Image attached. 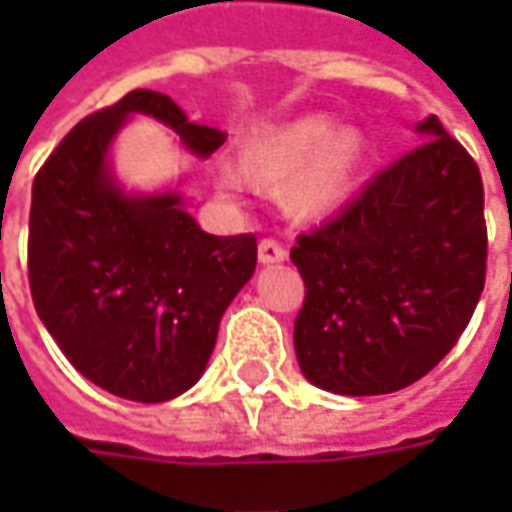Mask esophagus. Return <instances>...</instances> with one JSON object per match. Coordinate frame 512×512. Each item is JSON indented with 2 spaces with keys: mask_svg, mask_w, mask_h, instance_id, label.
Segmentation results:
<instances>
[{
  "mask_svg": "<svg viewBox=\"0 0 512 512\" xmlns=\"http://www.w3.org/2000/svg\"><path fill=\"white\" fill-rule=\"evenodd\" d=\"M287 250L276 239H262L259 242V262L262 265H273V262H285Z\"/></svg>",
  "mask_w": 512,
  "mask_h": 512,
  "instance_id": "obj_1",
  "label": "esophagus"
}]
</instances>
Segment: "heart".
<instances>
[{
  "label": "heart",
  "mask_w": 512,
  "mask_h": 512,
  "mask_svg": "<svg viewBox=\"0 0 512 512\" xmlns=\"http://www.w3.org/2000/svg\"><path fill=\"white\" fill-rule=\"evenodd\" d=\"M367 162L359 130H336L330 116H305L273 130L242 150V170L267 190H281L299 216H327L347 202ZM222 185L236 190L239 179L225 173Z\"/></svg>",
  "instance_id": "obj_1"
}]
</instances>
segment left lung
<instances>
[{
  "label": "left lung",
  "instance_id": "obj_1",
  "mask_svg": "<svg viewBox=\"0 0 512 512\" xmlns=\"http://www.w3.org/2000/svg\"><path fill=\"white\" fill-rule=\"evenodd\" d=\"M336 219L290 250L305 279L299 367L322 390L382 396L419 382L459 342L487 270L484 187L436 116Z\"/></svg>",
  "mask_w": 512,
  "mask_h": 512
}]
</instances>
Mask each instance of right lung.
<instances>
[{
	"label": "right lung",
	"mask_w": 512,
	"mask_h": 512,
	"mask_svg": "<svg viewBox=\"0 0 512 512\" xmlns=\"http://www.w3.org/2000/svg\"><path fill=\"white\" fill-rule=\"evenodd\" d=\"M130 113L165 122L196 156L225 142L156 90L90 113L33 179L28 279L42 325L85 379L156 404L205 373L222 313L256 270V236H210L179 193L116 185L108 150Z\"/></svg>",
	"instance_id": "obj_1"
}]
</instances>
